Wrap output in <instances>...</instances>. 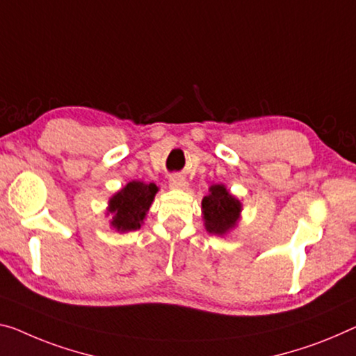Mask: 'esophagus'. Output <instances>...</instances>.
Listing matches in <instances>:
<instances>
[{
  "mask_svg": "<svg viewBox=\"0 0 356 356\" xmlns=\"http://www.w3.org/2000/svg\"><path fill=\"white\" fill-rule=\"evenodd\" d=\"M168 184H170L172 189H184L186 186H188V181H186V178L183 177V175L175 173L170 177V181H168Z\"/></svg>",
  "mask_w": 356,
  "mask_h": 356,
  "instance_id": "1",
  "label": "esophagus"
}]
</instances>
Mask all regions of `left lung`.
<instances>
[{"label":"left lung","instance_id":"left-lung-1","mask_svg":"<svg viewBox=\"0 0 356 356\" xmlns=\"http://www.w3.org/2000/svg\"><path fill=\"white\" fill-rule=\"evenodd\" d=\"M202 210L207 231L221 235L237 222L240 202L229 194L222 184H215L210 188V194L202 200Z\"/></svg>","mask_w":356,"mask_h":356}]
</instances>
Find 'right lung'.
Masks as SVG:
<instances>
[{"label": "right lung", "mask_w": 356, "mask_h": 356, "mask_svg": "<svg viewBox=\"0 0 356 356\" xmlns=\"http://www.w3.org/2000/svg\"><path fill=\"white\" fill-rule=\"evenodd\" d=\"M156 193L157 186L152 183H129L109 200V213L113 215V226L121 232L140 229Z\"/></svg>", "instance_id": "1"}]
</instances>
